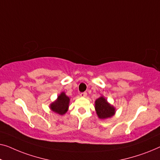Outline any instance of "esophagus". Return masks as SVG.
Segmentation results:
<instances>
[{
  "mask_svg": "<svg viewBox=\"0 0 160 160\" xmlns=\"http://www.w3.org/2000/svg\"><path fill=\"white\" fill-rule=\"evenodd\" d=\"M80 95L81 97H86L87 93H86V92H82V93H80Z\"/></svg>",
  "mask_w": 160,
  "mask_h": 160,
  "instance_id": "obj_1",
  "label": "esophagus"
}]
</instances>
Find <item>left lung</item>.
<instances>
[{
    "mask_svg": "<svg viewBox=\"0 0 160 160\" xmlns=\"http://www.w3.org/2000/svg\"><path fill=\"white\" fill-rule=\"evenodd\" d=\"M95 109L98 118L100 119H106L111 118L114 115V108L108 103L107 100L103 97L98 98L95 102Z\"/></svg>",
    "mask_w": 160,
    "mask_h": 160,
    "instance_id": "8db88e82",
    "label": "left lung"
}]
</instances>
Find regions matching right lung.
<instances>
[{
    "label": "right lung",
    "instance_id": "add662e5",
    "mask_svg": "<svg viewBox=\"0 0 160 160\" xmlns=\"http://www.w3.org/2000/svg\"><path fill=\"white\" fill-rule=\"evenodd\" d=\"M69 98L65 95L64 93H62L58 96L57 100L52 103L50 108L53 112L59 114H64L67 112L69 107Z\"/></svg>",
    "mask_w": 160,
    "mask_h": 160
}]
</instances>
